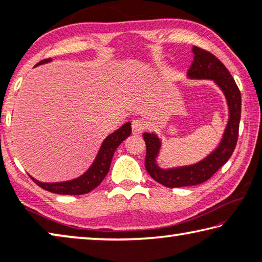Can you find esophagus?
Returning <instances> with one entry per match:
<instances>
[{"label":"esophagus","instance_id":"1","mask_svg":"<svg viewBox=\"0 0 262 262\" xmlns=\"http://www.w3.org/2000/svg\"><path fill=\"white\" fill-rule=\"evenodd\" d=\"M132 128L134 134H141V133L146 129V123H144V121L141 119H135L133 120L132 122Z\"/></svg>","mask_w":262,"mask_h":262}]
</instances>
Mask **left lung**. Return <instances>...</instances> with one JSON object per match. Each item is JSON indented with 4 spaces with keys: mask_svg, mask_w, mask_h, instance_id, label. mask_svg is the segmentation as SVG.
I'll use <instances>...</instances> for the list:
<instances>
[{
    "mask_svg": "<svg viewBox=\"0 0 262 262\" xmlns=\"http://www.w3.org/2000/svg\"><path fill=\"white\" fill-rule=\"evenodd\" d=\"M194 60L187 72L190 79H209L222 89L229 108V120L226 127L221 143L212 154H209L202 161L192 166L178 167L171 169H161L156 165L155 159L159 154L161 142L158 136L150 133H144L143 139L146 142V160L144 166L148 174L156 182L169 187L195 186L209 180L219 168H221L231 158L235 149L237 136H239V124L241 118V94L235 81L225 67L224 63L214 56L208 50L200 47H193Z\"/></svg>",
    "mask_w": 262,
    "mask_h": 262,
    "instance_id": "1",
    "label": "left lung"
}]
</instances>
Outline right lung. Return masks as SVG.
I'll return each mask as SVG.
<instances>
[{"label":"right lung","mask_w":262,"mask_h":262,"mask_svg":"<svg viewBox=\"0 0 262 262\" xmlns=\"http://www.w3.org/2000/svg\"><path fill=\"white\" fill-rule=\"evenodd\" d=\"M50 58H46L38 62L37 64H43L49 62ZM132 134L130 122L124 123L122 127L119 128L118 130L112 133L111 135L107 136L104 140L102 146H101L99 153L93 162V165L83 175L74 179V180L66 181V182H55V183H46L35 180L33 181L40 186L45 190H48L50 193L62 194V195H82L92 192L94 188H96L106 175L108 174L113 155H114L116 148H118L122 141H124L128 136Z\"/></svg>","instance_id":"obj_1"}]
</instances>
